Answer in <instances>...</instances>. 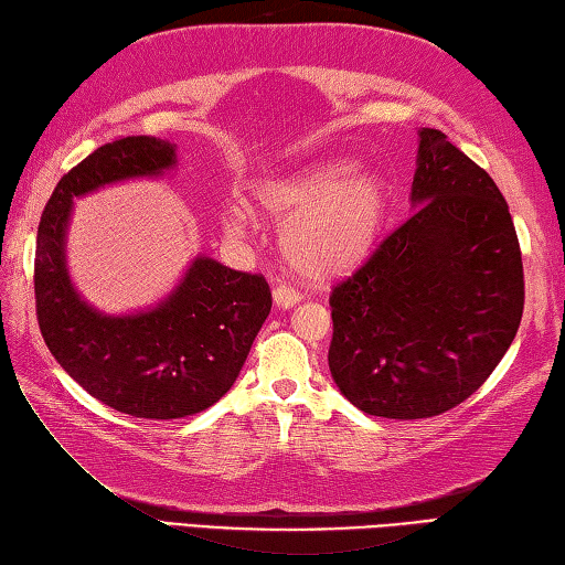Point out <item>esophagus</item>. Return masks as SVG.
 Instances as JSON below:
<instances>
[{
    "instance_id": "34e87169",
    "label": "esophagus",
    "mask_w": 565,
    "mask_h": 565,
    "mask_svg": "<svg viewBox=\"0 0 565 565\" xmlns=\"http://www.w3.org/2000/svg\"><path fill=\"white\" fill-rule=\"evenodd\" d=\"M271 298H274V306L279 310H289L298 303V296L294 289H289V286H276V289L271 291Z\"/></svg>"
}]
</instances>
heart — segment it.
Masks as SVG:
<instances>
[{"mask_svg": "<svg viewBox=\"0 0 565 565\" xmlns=\"http://www.w3.org/2000/svg\"><path fill=\"white\" fill-rule=\"evenodd\" d=\"M252 206L282 221L279 243L298 274L313 281H332L364 267L379 247L388 211L383 179L356 170L354 160H320L298 170L259 179L249 189ZM243 203L227 209V233L247 227Z\"/></svg>", "mask_w": 565, "mask_h": 565, "instance_id": "b5f03b06", "label": "heart"}]
</instances>
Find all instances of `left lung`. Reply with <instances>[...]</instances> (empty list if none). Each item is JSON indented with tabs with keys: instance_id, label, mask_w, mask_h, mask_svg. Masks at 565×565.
Wrapping results in <instances>:
<instances>
[{
	"instance_id": "1",
	"label": "left lung",
	"mask_w": 565,
	"mask_h": 565,
	"mask_svg": "<svg viewBox=\"0 0 565 565\" xmlns=\"http://www.w3.org/2000/svg\"><path fill=\"white\" fill-rule=\"evenodd\" d=\"M411 211L330 296L332 381L359 411L391 419L439 415L476 393L524 308L508 203L441 130H417Z\"/></svg>"
}]
</instances>
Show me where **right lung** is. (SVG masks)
<instances>
[{"label": "right lung", "instance_id": "obj_1", "mask_svg": "<svg viewBox=\"0 0 565 565\" xmlns=\"http://www.w3.org/2000/svg\"><path fill=\"white\" fill-rule=\"evenodd\" d=\"M177 167V146L162 138L102 146L60 179L35 239V308L47 350L94 398L146 419L186 417L221 401L271 310L262 276L227 269L203 252L148 308L104 313L79 294L67 264L75 199L162 179Z\"/></svg>", "mask_w": 565, "mask_h": 565}]
</instances>
